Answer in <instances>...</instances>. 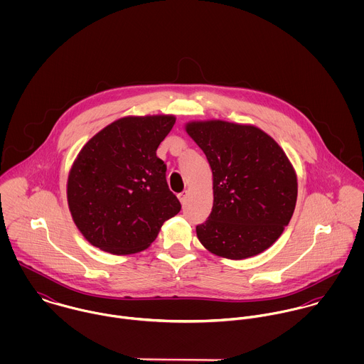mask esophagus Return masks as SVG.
Masks as SVG:
<instances>
[{
    "mask_svg": "<svg viewBox=\"0 0 364 364\" xmlns=\"http://www.w3.org/2000/svg\"><path fill=\"white\" fill-rule=\"evenodd\" d=\"M178 199H179V202H181L182 205H185V202H186V199H188V192L179 193V195H178Z\"/></svg>",
    "mask_w": 364,
    "mask_h": 364,
    "instance_id": "esophagus-1",
    "label": "esophagus"
}]
</instances>
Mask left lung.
<instances>
[{"label": "left lung", "mask_w": 364, "mask_h": 364, "mask_svg": "<svg viewBox=\"0 0 364 364\" xmlns=\"http://www.w3.org/2000/svg\"><path fill=\"white\" fill-rule=\"evenodd\" d=\"M186 133L213 173V208L196 234L208 252L241 260L272 247L290 223L297 175L283 149L254 124L195 120Z\"/></svg>", "instance_id": "8db88e82"}]
</instances>
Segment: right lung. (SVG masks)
Instances as JSON below:
<instances>
[{
  "instance_id": "right-lung-1",
  "label": "right lung",
  "mask_w": 364,
  "mask_h": 364,
  "mask_svg": "<svg viewBox=\"0 0 364 364\" xmlns=\"http://www.w3.org/2000/svg\"><path fill=\"white\" fill-rule=\"evenodd\" d=\"M175 120L173 114L120 117L81 149L68 173L67 202L91 245L113 255L144 251L181 211L156 156Z\"/></svg>"
}]
</instances>
